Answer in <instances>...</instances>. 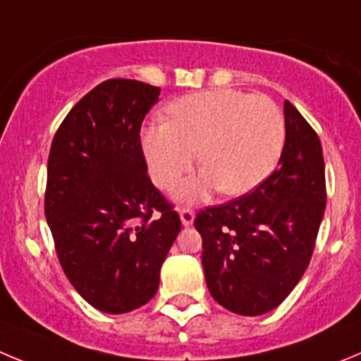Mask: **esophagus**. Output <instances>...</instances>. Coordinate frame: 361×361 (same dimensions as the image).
I'll return each instance as SVG.
<instances>
[{"instance_id":"esophagus-1","label":"esophagus","mask_w":361,"mask_h":361,"mask_svg":"<svg viewBox=\"0 0 361 361\" xmlns=\"http://www.w3.org/2000/svg\"><path fill=\"white\" fill-rule=\"evenodd\" d=\"M180 217L183 226H190L194 221V210L190 207H183V209H180Z\"/></svg>"}]
</instances>
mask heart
Returning <instances> with one entry per match:
<instances>
[{
	"label": "heart",
	"mask_w": 361,
	"mask_h": 361,
	"mask_svg": "<svg viewBox=\"0 0 361 361\" xmlns=\"http://www.w3.org/2000/svg\"><path fill=\"white\" fill-rule=\"evenodd\" d=\"M169 122L149 126L142 145L149 174L160 188H173L192 169L200 151L204 173L181 185L183 200L210 188L243 196L271 174L284 147V118L266 95L212 90L187 95L167 109Z\"/></svg>",
	"instance_id": "b5f03b06"
}]
</instances>
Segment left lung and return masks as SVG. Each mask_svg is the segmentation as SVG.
I'll return each mask as SVG.
<instances>
[{
  "label": "left lung",
  "instance_id": "obj_1",
  "mask_svg": "<svg viewBox=\"0 0 361 361\" xmlns=\"http://www.w3.org/2000/svg\"><path fill=\"white\" fill-rule=\"evenodd\" d=\"M277 169L257 188L200 210L204 279L217 304L245 317L284 300L310 266L326 210V165L317 131L290 100Z\"/></svg>",
  "mask_w": 361,
  "mask_h": 361
}]
</instances>
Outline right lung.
<instances>
[{
    "label": "right lung",
    "instance_id": "1",
    "mask_svg": "<svg viewBox=\"0 0 361 361\" xmlns=\"http://www.w3.org/2000/svg\"><path fill=\"white\" fill-rule=\"evenodd\" d=\"M160 87L109 79L70 109L51 140L44 216L63 271L104 313L144 306L181 230L152 185L140 129Z\"/></svg>",
    "mask_w": 361,
    "mask_h": 361
}]
</instances>
